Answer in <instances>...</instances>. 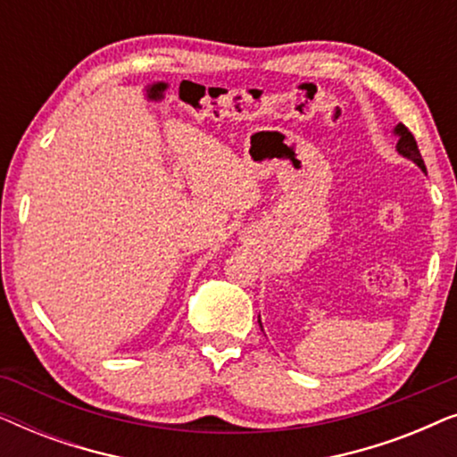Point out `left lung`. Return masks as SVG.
Listing matches in <instances>:
<instances>
[{"mask_svg": "<svg viewBox=\"0 0 457 457\" xmlns=\"http://www.w3.org/2000/svg\"><path fill=\"white\" fill-rule=\"evenodd\" d=\"M393 135L397 137V143H395L397 154L403 155V158H408L410 162H414V164H416L418 168H420V170H422L424 174H427V166H424L422 155H420V152H418V145H416L414 135H411L410 130L405 129L402 122L395 124V129H393ZM258 322H260V328H262L260 316H258ZM262 330H264V328H262Z\"/></svg>", "mask_w": 457, "mask_h": 457, "instance_id": "obj_1", "label": "left lung"}]
</instances>
